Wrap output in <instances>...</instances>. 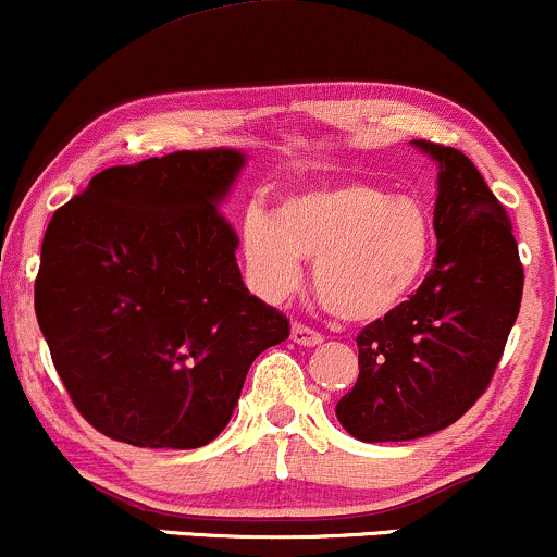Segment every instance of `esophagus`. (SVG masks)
Masks as SVG:
<instances>
[{"label":"esophagus","mask_w":557,"mask_h":557,"mask_svg":"<svg viewBox=\"0 0 557 557\" xmlns=\"http://www.w3.org/2000/svg\"><path fill=\"white\" fill-rule=\"evenodd\" d=\"M292 339H295L297 345H305V348H315V345L324 343V337H321L315 329L305 326V324H295L292 326Z\"/></svg>","instance_id":"34e87169"}]
</instances>
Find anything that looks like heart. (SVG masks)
Listing matches in <instances>:
<instances>
[{
    "instance_id": "1",
    "label": "heart",
    "mask_w": 557,
    "mask_h": 557,
    "mask_svg": "<svg viewBox=\"0 0 557 557\" xmlns=\"http://www.w3.org/2000/svg\"><path fill=\"white\" fill-rule=\"evenodd\" d=\"M242 255L265 300H284L313 257V284L332 313L374 321L420 286L433 260V220L411 196H391L369 183L300 190L273 214L249 209Z\"/></svg>"
}]
</instances>
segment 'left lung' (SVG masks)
<instances>
[{
  "label": "left lung",
  "mask_w": 557,
  "mask_h": 557,
  "mask_svg": "<svg viewBox=\"0 0 557 557\" xmlns=\"http://www.w3.org/2000/svg\"><path fill=\"white\" fill-rule=\"evenodd\" d=\"M438 161L435 265L420 289L356 337L358 380L337 420L358 441L448 428L483 396L523 297L510 218L462 151L411 140Z\"/></svg>",
  "instance_id": "obj_1"
}]
</instances>
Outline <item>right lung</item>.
<instances>
[{
	"mask_svg": "<svg viewBox=\"0 0 557 557\" xmlns=\"http://www.w3.org/2000/svg\"><path fill=\"white\" fill-rule=\"evenodd\" d=\"M244 153L175 151L95 175L52 214L34 308L79 414L122 444L199 448L289 321L244 286L220 212Z\"/></svg>",
	"mask_w": 557,
	"mask_h": 557,
	"instance_id": "right-lung-1",
	"label": "right lung"
}]
</instances>
